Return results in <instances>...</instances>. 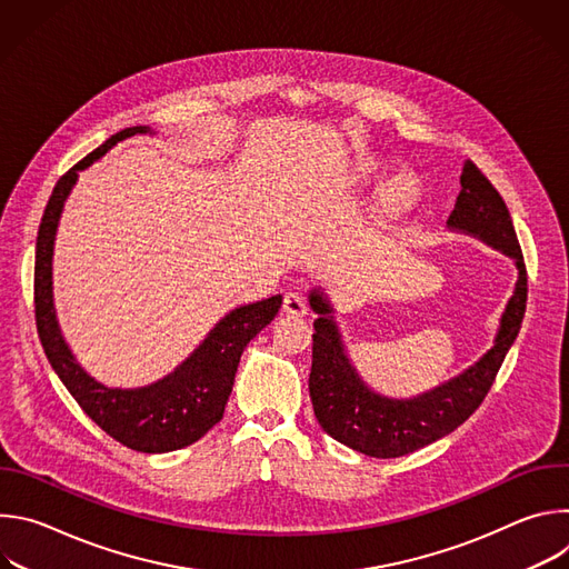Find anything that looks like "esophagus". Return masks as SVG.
<instances>
[{
  "instance_id": "1",
  "label": "esophagus",
  "mask_w": 569,
  "mask_h": 569,
  "mask_svg": "<svg viewBox=\"0 0 569 569\" xmlns=\"http://www.w3.org/2000/svg\"><path fill=\"white\" fill-rule=\"evenodd\" d=\"M281 310L286 315H290V317H303L306 315V301H303V297L299 292H286Z\"/></svg>"
}]
</instances>
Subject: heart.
Instances as JSON below:
<instances>
[{
	"label": "heart",
	"instance_id": "obj_1",
	"mask_svg": "<svg viewBox=\"0 0 569 569\" xmlns=\"http://www.w3.org/2000/svg\"><path fill=\"white\" fill-rule=\"evenodd\" d=\"M380 176V164L373 159H367L360 164V178L362 180H371V178H378ZM421 196V189H419V182L408 176V173H400L396 178H391L382 193H380V216L382 218H398L402 216L405 211H410L415 207V202L419 200Z\"/></svg>",
	"mask_w": 569,
	"mask_h": 569
}]
</instances>
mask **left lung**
Listing matches in <instances>:
<instances>
[{"label": "left lung", "instance_id": "1", "mask_svg": "<svg viewBox=\"0 0 569 569\" xmlns=\"http://www.w3.org/2000/svg\"><path fill=\"white\" fill-rule=\"evenodd\" d=\"M461 191L448 218V229L468 233L513 259L518 281L500 317L493 347L459 376L412 398L373 391L351 362L336 308L321 286L308 292L312 321L310 400L321 430L336 441L378 459L410 455L457 430L489 393L511 345L520 333L527 308V270L511 213L486 176L463 161Z\"/></svg>", "mask_w": 569, "mask_h": 569}]
</instances>
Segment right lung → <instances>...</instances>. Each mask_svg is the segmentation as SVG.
I'll use <instances>...</instances> for the list:
<instances>
[{"label": "right lung", "instance_id": "1", "mask_svg": "<svg viewBox=\"0 0 569 569\" xmlns=\"http://www.w3.org/2000/svg\"><path fill=\"white\" fill-rule=\"evenodd\" d=\"M152 130L134 126L112 134L53 187L36 242V323L53 371L83 412L119 443L137 452L157 455L196 443L222 419L240 356L250 340L274 319L283 297L274 295L229 310L187 360L169 376L143 387H108L76 360L64 342L53 306V242L58 222L78 182V173L90 169L119 141Z\"/></svg>", "mask_w": 569, "mask_h": 569}]
</instances>
